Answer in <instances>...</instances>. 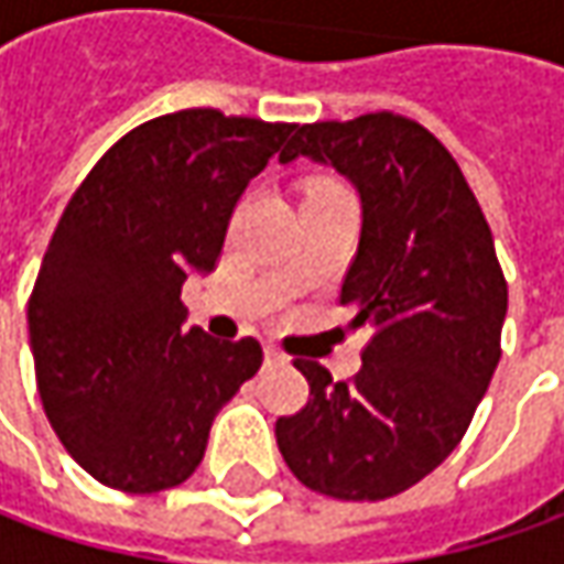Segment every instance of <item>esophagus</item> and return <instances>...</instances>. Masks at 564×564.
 <instances>
[{"mask_svg":"<svg viewBox=\"0 0 564 564\" xmlns=\"http://www.w3.org/2000/svg\"><path fill=\"white\" fill-rule=\"evenodd\" d=\"M285 355L279 351V348H272V345H267V364H272V367H279V364H285Z\"/></svg>","mask_w":564,"mask_h":564,"instance_id":"1","label":"esophagus"}]
</instances>
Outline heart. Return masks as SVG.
Here are the masks:
<instances>
[{"label": "heart", "mask_w": 564, "mask_h": 564, "mask_svg": "<svg viewBox=\"0 0 564 564\" xmlns=\"http://www.w3.org/2000/svg\"><path fill=\"white\" fill-rule=\"evenodd\" d=\"M316 187H333V185H314V187H311V191H316Z\"/></svg>", "instance_id": "obj_1"}]
</instances>
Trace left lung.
I'll use <instances>...</instances> for the list:
<instances>
[{
    "label": "left lung",
    "instance_id": "obj_1",
    "mask_svg": "<svg viewBox=\"0 0 564 564\" xmlns=\"http://www.w3.org/2000/svg\"><path fill=\"white\" fill-rule=\"evenodd\" d=\"M297 156L358 187L364 223L338 304L373 336L348 382L294 360L311 399L275 421V443L304 487L377 502L462 443L502 358L509 285L474 191L423 124L395 112L301 124L279 163Z\"/></svg>",
    "mask_w": 564,
    "mask_h": 564
}]
</instances>
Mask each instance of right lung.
Returning <instances> with one entry per match:
<instances>
[{
    "mask_svg": "<svg viewBox=\"0 0 564 564\" xmlns=\"http://www.w3.org/2000/svg\"><path fill=\"white\" fill-rule=\"evenodd\" d=\"M297 124L182 109L128 131L68 200L28 301L55 436L102 487L160 492L204 462L209 426L263 364L257 338L182 329L187 272Z\"/></svg>",
    "mask_w": 564,
    "mask_h": 564,
    "instance_id": "obj_1",
    "label": "right lung"
}]
</instances>
